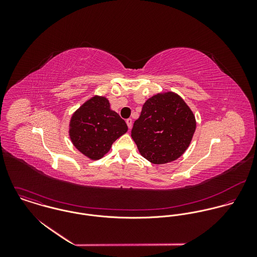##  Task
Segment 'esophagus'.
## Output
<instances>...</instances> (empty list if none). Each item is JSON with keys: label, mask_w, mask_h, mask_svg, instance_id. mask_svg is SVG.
Masks as SVG:
<instances>
[{"label": "esophagus", "mask_w": 257, "mask_h": 257, "mask_svg": "<svg viewBox=\"0 0 257 257\" xmlns=\"http://www.w3.org/2000/svg\"><path fill=\"white\" fill-rule=\"evenodd\" d=\"M125 122H126L128 128H132V126H133V119H132V118H127V119L125 120Z\"/></svg>", "instance_id": "34e87169"}]
</instances>
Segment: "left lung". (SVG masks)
I'll return each instance as SVG.
<instances>
[{
  "label": "left lung",
  "mask_w": 257,
  "mask_h": 257,
  "mask_svg": "<svg viewBox=\"0 0 257 257\" xmlns=\"http://www.w3.org/2000/svg\"><path fill=\"white\" fill-rule=\"evenodd\" d=\"M196 130L193 111L173 92L149 98L135 121L132 138L140 153L154 164L179 158L189 147Z\"/></svg>",
  "instance_id": "1"
}]
</instances>
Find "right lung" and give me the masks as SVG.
<instances>
[{"label": "right lung", "instance_id": "1", "mask_svg": "<svg viewBox=\"0 0 257 257\" xmlns=\"http://www.w3.org/2000/svg\"><path fill=\"white\" fill-rule=\"evenodd\" d=\"M127 132L125 121L110 110L106 97L94 96L71 116L69 137L81 153L92 160L101 159L111 145Z\"/></svg>", "mask_w": 257, "mask_h": 257}]
</instances>
